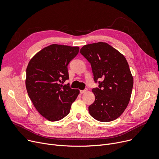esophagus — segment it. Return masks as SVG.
Masks as SVG:
<instances>
[{
  "label": "esophagus",
  "mask_w": 159,
  "mask_h": 159,
  "mask_svg": "<svg viewBox=\"0 0 159 159\" xmlns=\"http://www.w3.org/2000/svg\"><path fill=\"white\" fill-rule=\"evenodd\" d=\"M87 91H88V89H85L84 90H81V91H80V94H83V93H86Z\"/></svg>",
  "instance_id": "34e87169"
}]
</instances>
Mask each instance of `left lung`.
I'll use <instances>...</instances> for the list:
<instances>
[{"label": "left lung", "mask_w": 159, "mask_h": 159, "mask_svg": "<svg viewBox=\"0 0 159 159\" xmlns=\"http://www.w3.org/2000/svg\"><path fill=\"white\" fill-rule=\"evenodd\" d=\"M91 65L94 81V103L89 112L96 120L107 122L119 117L127 108L133 87V77L125 57L117 50L99 42L84 46L80 50Z\"/></svg>", "instance_id": "8db88e82"}]
</instances>
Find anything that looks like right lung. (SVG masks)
<instances>
[{"mask_svg": "<svg viewBox=\"0 0 159 159\" xmlns=\"http://www.w3.org/2000/svg\"><path fill=\"white\" fill-rule=\"evenodd\" d=\"M79 51V47L52 44L37 53L28 65L25 84L28 96L49 121L66 117L79 94L69 84H61L68 80V65Z\"/></svg>", "mask_w": 159, "mask_h": 159, "instance_id": "1", "label": "right lung"}]
</instances>
